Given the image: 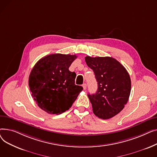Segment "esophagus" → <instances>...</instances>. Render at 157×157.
Instances as JSON below:
<instances>
[{
  "instance_id": "obj_1",
  "label": "esophagus",
  "mask_w": 157,
  "mask_h": 157,
  "mask_svg": "<svg viewBox=\"0 0 157 157\" xmlns=\"http://www.w3.org/2000/svg\"><path fill=\"white\" fill-rule=\"evenodd\" d=\"M82 86H83V89L84 90H86V87H87V85H86V83H84L83 85H82Z\"/></svg>"
}]
</instances>
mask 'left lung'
<instances>
[{"label":"left lung","instance_id":"8db88e82","mask_svg":"<svg viewBox=\"0 0 157 157\" xmlns=\"http://www.w3.org/2000/svg\"><path fill=\"white\" fill-rule=\"evenodd\" d=\"M85 62L94 71L98 89L88 94L93 112L99 118L109 119L118 114L127 103L131 90V80L126 69L112 57H90Z\"/></svg>","mask_w":157,"mask_h":157}]
</instances>
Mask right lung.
Segmentation results:
<instances>
[{
  "label": "right lung",
  "instance_id": "add662e5",
  "mask_svg": "<svg viewBox=\"0 0 157 157\" xmlns=\"http://www.w3.org/2000/svg\"><path fill=\"white\" fill-rule=\"evenodd\" d=\"M75 55L55 53L40 59L32 69L29 85L39 108L49 114H60L69 109L83 90L75 85L76 74L69 67Z\"/></svg>",
  "mask_w": 157,
  "mask_h": 157
}]
</instances>
